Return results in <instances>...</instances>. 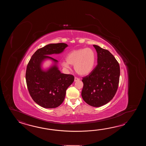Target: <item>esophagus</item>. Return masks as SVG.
Segmentation results:
<instances>
[{
  "label": "esophagus",
  "instance_id": "esophagus-1",
  "mask_svg": "<svg viewBox=\"0 0 146 146\" xmlns=\"http://www.w3.org/2000/svg\"><path fill=\"white\" fill-rule=\"evenodd\" d=\"M80 80V79L79 78H78L77 77H74V82H76V81H79Z\"/></svg>",
  "mask_w": 146,
  "mask_h": 146
}]
</instances>
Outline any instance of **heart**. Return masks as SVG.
<instances>
[{
    "label": "heart",
    "mask_w": 146,
    "mask_h": 146,
    "mask_svg": "<svg viewBox=\"0 0 146 146\" xmlns=\"http://www.w3.org/2000/svg\"><path fill=\"white\" fill-rule=\"evenodd\" d=\"M96 54L90 48H83L72 50L67 55L66 60L62 65L66 68H70V65H74L76 72L81 76L89 74L92 71L96 63Z\"/></svg>",
    "instance_id": "1"
}]
</instances>
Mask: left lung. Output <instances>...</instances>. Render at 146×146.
<instances>
[{
	"label": "left lung",
	"mask_w": 146,
	"mask_h": 146,
	"mask_svg": "<svg viewBox=\"0 0 146 146\" xmlns=\"http://www.w3.org/2000/svg\"><path fill=\"white\" fill-rule=\"evenodd\" d=\"M98 55V64L89 75L82 78L81 96L88 104L100 107L109 102L118 89L120 67L108 50L93 45Z\"/></svg>",
	"instance_id": "1"
}]
</instances>
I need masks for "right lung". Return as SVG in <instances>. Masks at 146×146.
Here are the masks:
<instances>
[{"instance_id":"add662e5","label":"right lung","mask_w":146,"mask_h":146,"mask_svg":"<svg viewBox=\"0 0 146 146\" xmlns=\"http://www.w3.org/2000/svg\"><path fill=\"white\" fill-rule=\"evenodd\" d=\"M67 46L64 43L48 44L37 50L28 63L25 79L29 92L34 102L44 108L59 106L65 99L67 89L74 81L73 75L61 73L58 60L49 56L62 53ZM46 59L52 60L54 64L43 70L41 64Z\"/></svg>"}]
</instances>
